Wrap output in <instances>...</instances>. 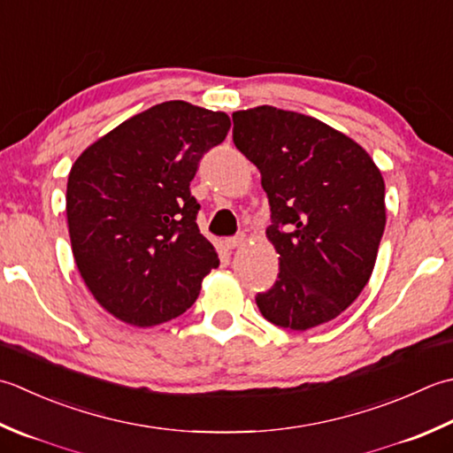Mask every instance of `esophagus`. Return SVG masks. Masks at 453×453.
<instances>
[{
    "instance_id": "34e87169",
    "label": "esophagus",
    "mask_w": 453,
    "mask_h": 453,
    "mask_svg": "<svg viewBox=\"0 0 453 453\" xmlns=\"http://www.w3.org/2000/svg\"><path fill=\"white\" fill-rule=\"evenodd\" d=\"M245 243V237L243 235H239V237H227V239H224V247L227 251H234L235 247H239V245H243Z\"/></svg>"
}]
</instances>
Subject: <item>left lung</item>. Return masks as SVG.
Segmentation results:
<instances>
[{"instance_id":"obj_1","label":"left lung","mask_w":453,"mask_h":453,"mask_svg":"<svg viewBox=\"0 0 453 453\" xmlns=\"http://www.w3.org/2000/svg\"><path fill=\"white\" fill-rule=\"evenodd\" d=\"M234 143L259 168L279 279L255 303L274 326L334 320L373 273L385 232V180L342 131L304 113L257 105L234 113Z\"/></svg>"}]
</instances>
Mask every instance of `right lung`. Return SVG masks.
Wrapping results in <instances>:
<instances>
[{"label": "right lung", "instance_id": "obj_1", "mask_svg": "<svg viewBox=\"0 0 453 453\" xmlns=\"http://www.w3.org/2000/svg\"><path fill=\"white\" fill-rule=\"evenodd\" d=\"M229 127L224 111L163 102L105 133L70 168L66 219L76 267L118 320L137 327L173 320L219 265L198 229L190 182Z\"/></svg>", "mask_w": 453, "mask_h": 453}]
</instances>
